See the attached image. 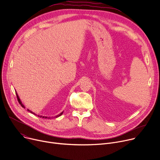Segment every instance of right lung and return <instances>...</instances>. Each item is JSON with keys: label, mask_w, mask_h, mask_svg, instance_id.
Returning a JSON list of instances; mask_svg holds the SVG:
<instances>
[{"label": "right lung", "mask_w": 160, "mask_h": 160, "mask_svg": "<svg viewBox=\"0 0 160 160\" xmlns=\"http://www.w3.org/2000/svg\"><path fill=\"white\" fill-rule=\"evenodd\" d=\"M16 92V91H15ZM16 94H17V100H18V102H19V103L20 104V105L22 106V108H26V107L24 105V104L22 103V102H21V100H20V98H19V97H18V94L17 93V92H16ZM28 111H29V112H31L32 114H35V115H37V116H38V117H40V118H48V119H51V118H58V117H59V116H60L62 114H63V111H62L61 113H60L59 114H58V115H57V116H55L54 117H52V116H42V115H37V114H35V113H34L33 112H32L31 111H30L29 109H28Z\"/></svg>", "instance_id": "1"}]
</instances>
